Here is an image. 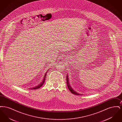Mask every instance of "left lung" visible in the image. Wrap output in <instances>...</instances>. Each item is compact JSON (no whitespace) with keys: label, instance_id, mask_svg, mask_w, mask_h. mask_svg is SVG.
<instances>
[{"label":"left lung","instance_id":"8db88e82","mask_svg":"<svg viewBox=\"0 0 122 122\" xmlns=\"http://www.w3.org/2000/svg\"><path fill=\"white\" fill-rule=\"evenodd\" d=\"M66 81H67L66 83H67V86L68 87V89H69V90H70L71 93H72V94H74L75 95H79V96L80 95H82V94L78 93L73 90V89L71 88V86H70V84H69V78H68V77L67 76L66 77Z\"/></svg>","mask_w":122,"mask_h":122}]
</instances>
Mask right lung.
I'll list each match as a JSON object with an SVG mask.
<instances>
[{
    "instance_id": "obj_1",
    "label": "right lung",
    "mask_w": 122,
    "mask_h": 122,
    "mask_svg": "<svg viewBox=\"0 0 122 122\" xmlns=\"http://www.w3.org/2000/svg\"><path fill=\"white\" fill-rule=\"evenodd\" d=\"M47 72V71L45 73V76H44V78H43V80H42V81L41 82V83H40L39 85H38L37 86H36L35 87H33V88H30V89H33V90H34V89H38V88H40V87L44 84V83L45 82V78H46V76Z\"/></svg>"
}]
</instances>
